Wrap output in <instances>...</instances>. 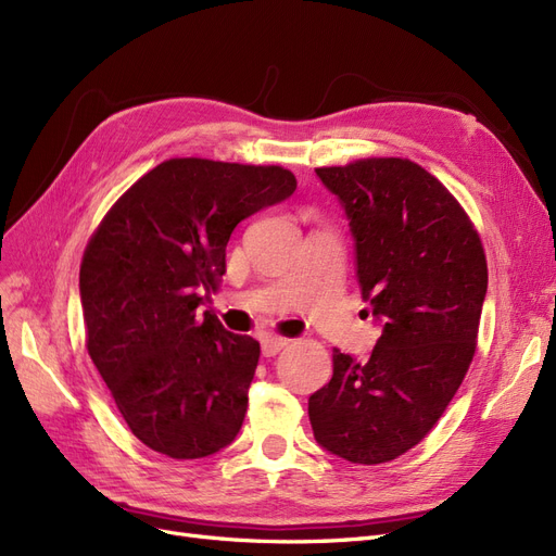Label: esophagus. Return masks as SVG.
<instances>
[{
	"mask_svg": "<svg viewBox=\"0 0 556 556\" xmlns=\"http://www.w3.org/2000/svg\"><path fill=\"white\" fill-rule=\"evenodd\" d=\"M290 340L287 338H278V336H266L262 338V354L264 356H276L280 350H285Z\"/></svg>",
	"mask_w": 556,
	"mask_h": 556,
	"instance_id": "34e87169",
	"label": "esophagus"
}]
</instances>
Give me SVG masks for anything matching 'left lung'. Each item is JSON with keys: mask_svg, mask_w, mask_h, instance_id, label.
Segmentation results:
<instances>
[{"mask_svg": "<svg viewBox=\"0 0 556 556\" xmlns=\"http://www.w3.org/2000/svg\"><path fill=\"white\" fill-rule=\"evenodd\" d=\"M315 172L350 220L361 296L381 336L366 363L333 350V377L308 400L311 426L342 460L389 463L432 430L469 370L485 253L446 186L407 159Z\"/></svg>", "mask_w": 556, "mask_h": 556, "instance_id": "left-lung-1", "label": "left lung"}]
</instances>
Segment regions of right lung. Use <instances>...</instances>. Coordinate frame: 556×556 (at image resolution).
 <instances>
[{"label": "right lung", "instance_id": "right-lung-1", "mask_svg": "<svg viewBox=\"0 0 556 556\" xmlns=\"http://www.w3.org/2000/svg\"><path fill=\"white\" fill-rule=\"evenodd\" d=\"M294 190L278 165L169 159L93 232L80 266L87 350L151 451L195 460L239 434L260 342L198 308L218 290L235 227Z\"/></svg>", "mask_w": 556, "mask_h": 556}]
</instances>
